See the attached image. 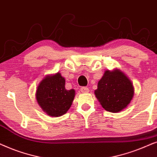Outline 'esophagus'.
Instances as JSON below:
<instances>
[{"label": "esophagus", "mask_w": 157, "mask_h": 157, "mask_svg": "<svg viewBox=\"0 0 157 157\" xmlns=\"http://www.w3.org/2000/svg\"><path fill=\"white\" fill-rule=\"evenodd\" d=\"M80 90L83 93H87L89 92V89H88V87H81Z\"/></svg>", "instance_id": "1"}]
</instances>
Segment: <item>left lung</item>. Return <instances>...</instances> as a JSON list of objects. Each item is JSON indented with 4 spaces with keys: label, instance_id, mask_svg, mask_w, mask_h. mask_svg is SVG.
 <instances>
[{
    "label": "left lung",
    "instance_id": "8db88e82",
    "mask_svg": "<svg viewBox=\"0 0 157 157\" xmlns=\"http://www.w3.org/2000/svg\"><path fill=\"white\" fill-rule=\"evenodd\" d=\"M95 95L105 110L118 113L131 103L134 88L128 77L120 70H106L98 81Z\"/></svg>",
    "mask_w": 157,
    "mask_h": 157
}]
</instances>
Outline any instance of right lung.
I'll return each mask as SVG.
<instances>
[{"label": "right lung", "mask_w": 157, "mask_h": 157, "mask_svg": "<svg viewBox=\"0 0 157 157\" xmlns=\"http://www.w3.org/2000/svg\"><path fill=\"white\" fill-rule=\"evenodd\" d=\"M75 90L65 89V80L59 72L47 75L37 87L36 98L48 116L59 117L65 114L72 105Z\"/></svg>", "instance_id": "right-lung-1"}]
</instances>
